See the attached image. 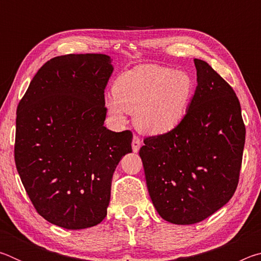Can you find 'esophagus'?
Segmentation results:
<instances>
[{
  "label": "esophagus",
  "mask_w": 261,
  "mask_h": 261,
  "mask_svg": "<svg viewBox=\"0 0 261 261\" xmlns=\"http://www.w3.org/2000/svg\"><path fill=\"white\" fill-rule=\"evenodd\" d=\"M139 147H140V139L138 136H134V139H132V151L135 153H137L139 151Z\"/></svg>",
  "instance_id": "obj_1"
}]
</instances>
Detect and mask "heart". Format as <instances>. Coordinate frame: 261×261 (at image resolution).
<instances>
[{"label":"heart","mask_w":261,"mask_h":261,"mask_svg":"<svg viewBox=\"0 0 261 261\" xmlns=\"http://www.w3.org/2000/svg\"><path fill=\"white\" fill-rule=\"evenodd\" d=\"M194 85L182 71L156 64H143L123 72L106 100L108 114L124 122L135 115V124L148 135H165L183 121L192 100Z\"/></svg>","instance_id":"b5f03b06"}]
</instances>
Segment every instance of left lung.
Returning a JSON list of instances; mask_svg holds the SVG:
<instances>
[{"instance_id":"8db88e82","label":"left lung","mask_w":261,"mask_h":261,"mask_svg":"<svg viewBox=\"0 0 261 261\" xmlns=\"http://www.w3.org/2000/svg\"><path fill=\"white\" fill-rule=\"evenodd\" d=\"M194 65L198 85L183 121L139 151L153 205L175 224L200 222L230 200L245 144L235 91L205 61Z\"/></svg>"}]
</instances>
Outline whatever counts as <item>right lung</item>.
Masks as SVG:
<instances>
[{
  "instance_id": "add662e5",
  "label": "right lung",
  "mask_w": 261,
  "mask_h": 261,
  "mask_svg": "<svg viewBox=\"0 0 261 261\" xmlns=\"http://www.w3.org/2000/svg\"><path fill=\"white\" fill-rule=\"evenodd\" d=\"M113 70L105 54L54 57L17 107V171L34 208L55 226L77 230L100 223L114 171L132 152L130 130L103 126Z\"/></svg>"
}]
</instances>
